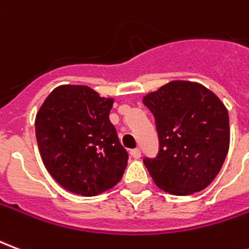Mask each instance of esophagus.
<instances>
[{"mask_svg":"<svg viewBox=\"0 0 249 249\" xmlns=\"http://www.w3.org/2000/svg\"><path fill=\"white\" fill-rule=\"evenodd\" d=\"M130 156L137 160V159H140L141 157V151L140 149H132V151H130Z\"/></svg>","mask_w":249,"mask_h":249,"instance_id":"1","label":"esophagus"}]
</instances>
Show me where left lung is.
<instances>
[{
  "label": "left lung",
  "mask_w": 249,
  "mask_h": 249,
  "mask_svg": "<svg viewBox=\"0 0 249 249\" xmlns=\"http://www.w3.org/2000/svg\"><path fill=\"white\" fill-rule=\"evenodd\" d=\"M142 103L155 116L160 149L144 159L164 192L187 196L217 176L230 149V117L212 90L192 81H171L148 93Z\"/></svg>",
  "instance_id": "obj_1"
}]
</instances>
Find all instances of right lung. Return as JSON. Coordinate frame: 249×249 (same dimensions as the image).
Listing matches in <instances>:
<instances>
[{"instance_id":"right-lung-1","label":"right lung","mask_w":249,"mask_h":249,"mask_svg":"<svg viewBox=\"0 0 249 249\" xmlns=\"http://www.w3.org/2000/svg\"><path fill=\"white\" fill-rule=\"evenodd\" d=\"M113 103L87 85H60L36 114L42 162L66 191L96 196L123 178L128 153L109 120Z\"/></svg>"}]
</instances>
